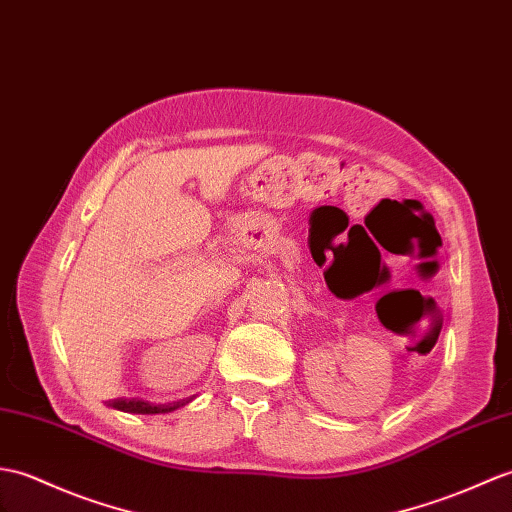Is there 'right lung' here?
<instances>
[{
  "instance_id": "add662e5",
  "label": "right lung",
  "mask_w": 512,
  "mask_h": 512,
  "mask_svg": "<svg viewBox=\"0 0 512 512\" xmlns=\"http://www.w3.org/2000/svg\"><path fill=\"white\" fill-rule=\"evenodd\" d=\"M194 397H187V399H178V401H172V403H152V401H146V399H111L106 401V406L109 408H115V410H122V412H128V414H168V412H174L178 408H183L185 403L192 401Z\"/></svg>"
}]
</instances>
